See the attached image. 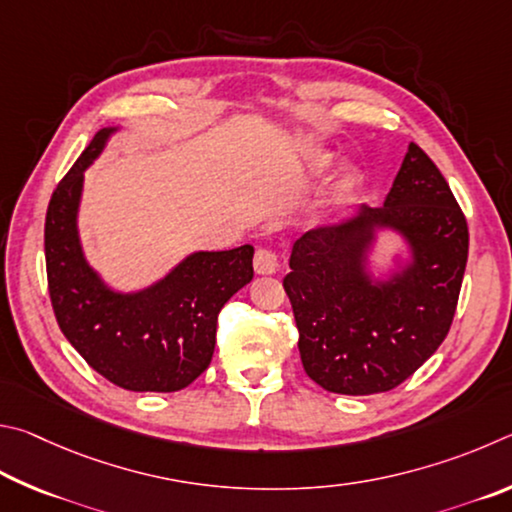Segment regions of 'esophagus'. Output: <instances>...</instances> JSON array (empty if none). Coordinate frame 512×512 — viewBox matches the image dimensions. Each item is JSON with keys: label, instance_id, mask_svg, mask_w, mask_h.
I'll use <instances>...</instances> for the list:
<instances>
[{"label": "esophagus", "instance_id": "34e87169", "mask_svg": "<svg viewBox=\"0 0 512 512\" xmlns=\"http://www.w3.org/2000/svg\"><path fill=\"white\" fill-rule=\"evenodd\" d=\"M254 270L256 274H276L279 272V256L272 249L261 247L254 256Z\"/></svg>", "mask_w": 512, "mask_h": 512}]
</instances>
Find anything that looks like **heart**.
Wrapping results in <instances>:
<instances>
[{
  "label": "heart",
  "instance_id": "obj_1",
  "mask_svg": "<svg viewBox=\"0 0 512 512\" xmlns=\"http://www.w3.org/2000/svg\"><path fill=\"white\" fill-rule=\"evenodd\" d=\"M328 166H330V157H315V168L317 170H324ZM348 186H351V177L346 175L342 182H339V188H342V191H344V188H348Z\"/></svg>",
  "mask_w": 512,
  "mask_h": 512
}]
</instances>
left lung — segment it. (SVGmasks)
Wrapping results in <instances>:
<instances>
[{"instance_id": "8db88e82", "label": "left lung", "mask_w": 512, "mask_h": 512, "mask_svg": "<svg viewBox=\"0 0 512 512\" xmlns=\"http://www.w3.org/2000/svg\"><path fill=\"white\" fill-rule=\"evenodd\" d=\"M375 226L406 236L415 261L373 286L363 272ZM468 222L441 170L409 143L384 206L303 233L283 279L303 369L319 387L371 396L411 378L450 333L468 263Z\"/></svg>"}]
</instances>
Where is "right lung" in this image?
<instances>
[{"mask_svg": "<svg viewBox=\"0 0 512 512\" xmlns=\"http://www.w3.org/2000/svg\"><path fill=\"white\" fill-rule=\"evenodd\" d=\"M112 132H96L49 200L44 258L51 306L62 335L105 380L128 391H179L211 364L218 315L254 276V247L197 251L164 281L134 294L105 288L80 249L76 213L83 170Z\"/></svg>", "mask_w": 512, "mask_h": 512, "instance_id": "add662e5", "label": "right lung"}]
</instances>
